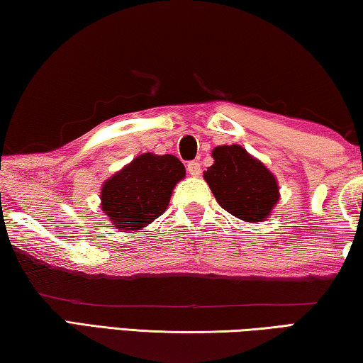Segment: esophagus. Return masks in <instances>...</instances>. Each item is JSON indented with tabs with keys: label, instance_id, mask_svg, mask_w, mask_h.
Returning a JSON list of instances; mask_svg holds the SVG:
<instances>
[{
	"label": "esophagus",
	"instance_id": "1",
	"mask_svg": "<svg viewBox=\"0 0 363 363\" xmlns=\"http://www.w3.org/2000/svg\"><path fill=\"white\" fill-rule=\"evenodd\" d=\"M187 171H189L190 176H200V173H201L200 163H199V162H190V163H187Z\"/></svg>",
	"mask_w": 363,
	"mask_h": 363
}]
</instances>
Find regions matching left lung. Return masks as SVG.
Returning a JSON list of instances; mask_svg holds the SVG:
<instances>
[{"instance_id":"1","label":"left lung","mask_w":363,"mask_h":363,"mask_svg":"<svg viewBox=\"0 0 363 363\" xmlns=\"http://www.w3.org/2000/svg\"><path fill=\"white\" fill-rule=\"evenodd\" d=\"M214 164L203 177L218 203L233 216L261 223L279 200L274 174L240 145H220L213 150Z\"/></svg>"}]
</instances>
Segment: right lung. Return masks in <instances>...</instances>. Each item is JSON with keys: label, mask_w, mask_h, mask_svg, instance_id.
Wrapping results in <instances>:
<instances>
[{"label": "right lung", "mask_w": 363, "mask_h": 363, "mask_svg": "<svg viewBox=\"0 0 363 363\" xmlns=\"http://www.w3.org/2000/svg\"><path fill=\"white\" fill-rule=\"evenodd\" d=\"M186 168L174 155L144 153L102 187V210L120 230H139L155 220L169 203Z\"/></svg>", "instance_id": "add662e5"}]
</instances>
